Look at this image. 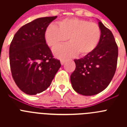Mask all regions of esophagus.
I'll return each mask as SVG.
<instances>
[{
  "label": "esophagus",
  "instance_id": "esophagus-1",
  "mask_svg": "<svg viewBox=\"0 0 127 127\" xmlns=\"http://www.w3.org/2000/svg\"><path fill=\"white\" fill-rule=\"evenodd\" d=\"M60 63H61L62 65H64L65 63V60H60Z\"/></svg>",
  "mask_w": 127,
  "mask_h": 127
}]
</instances>
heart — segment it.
Masks as SVG:
<instances>
[{
	"label": "heart",
	"mask_w": 127,
	"mask_h": 127,
	"mask_svg": "<svg viewBox=\"0 0 127 127\" xmlns=\"http://www.w3.org/2000/svg\"><path fill=\"white\" fill-rule=\"evenodd\" d=\"M70 43L53 48L54 54L58 58L88 55L96 49L101 38V30L97 23L79 18L65 19L59 26L51 24L45 32L47 44L55 46L68 40Z\"/></svg>",
	"instance_id": "heart-1"
}]
</instances>
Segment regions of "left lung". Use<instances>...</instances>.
Listing matches in <instances>:
<instances>
[{"mask_svg":"<svg viewBox=\"0 0 127 127\" xmlns=\"http://www.w3.org/2000/svg\"><path fill=\"white\" fill-rule=\"evenodd\" d=\"M101 38L94 51L75 59L76 69L70 76L72 88L83 95L91 96L105 90L111 81L117 66L118 48L111 31L100 21Z\"/></svg>","mask_w":127,"mask_h":127,"instance_id":"1","label":"left lung"}]
</instances>
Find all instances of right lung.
Masks as SVG:
<instances>
[{"instance_id": "obj_1", "label": "right lung", "mask_w": 127, "mask_h": 127, "mask_svg": "<svg viewBox=\"0 0 127 127\" xmlns=\"http://www.w3.org/2000/svg\"><path fill=\"white\" fill-rule=\"evenodd\" d=\"M57 18H39L22 26L10 44L12 76L18 87L28 95L46 90L61 67L45 39L47 27Z\"/></svg>"}]
</instances>
